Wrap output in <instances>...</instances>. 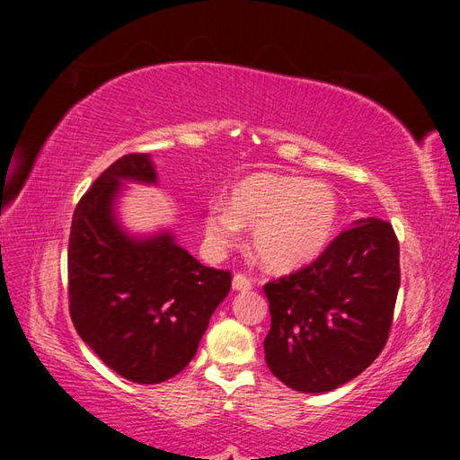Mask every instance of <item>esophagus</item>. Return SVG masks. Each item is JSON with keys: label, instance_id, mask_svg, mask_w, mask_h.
<instances>
[{"label": "esophagus", "instance_id": "34e87169", "mask_svg": "<svg viewBox=\"0 0 460 460\" xmlns=\"http://www.w3.org/2000/svg\"><path fill=\"white\" fill-rule=\"evenodd\" d=\"M251 288H252V280L249 277L241 275V272H237V275L233 277V290L245 292V290H251Z\"/></svg>", "mask_w": 460, "mask_h": 460}]
</instances>
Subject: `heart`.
Wrapping results in <instances>:
<instances>
[{
  "label": "heart",
  "instance_id": "1",
  "mask_svg": "<svg viewBox=\"0 0 460 460\" xmlns=\"http://www.w3.org/2000/svg\"><path fill=\"white\" fill-rule=\"evenodd\" d=\"M338 193L326 183L272 172H255L233 185L225 205H209L205 239L217 251L235 245L251 227L252 247L269 269L295 270L316 261L334 239Z\"/></svg>",
  "mask_w": 460,
  "mask_h": 460
}]
</instances>
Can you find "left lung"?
I'll list each match as a JSON object with an SVG mask.
<instances>
[{
	"mask_svg": "<svg viewBox=\"0 0 460 460\" xmlns=\"http://www.w3.org/2000/svg\"><path fill=\"white\" fill-rule=\"evenodd\" d=\"M399 277L392 223L367 217L341 231L312 265L269 282V369L302 394L358 377L385 346Z\"/></svg>",
	"mask_w": 460,
	"mask_h": 460,
	"instance_id": "obj_1",
	"label": "left lung"
}]
</instances>
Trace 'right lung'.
Segmentation results:
<instances>
[{
	"instance_id": "add662e5",
	"label": "right lung",
	"mask_w": 460,
	"mask_h": 460,
	"mask_svg": "<svg viewBox=\"0 0 460 460\" xmlns=\"http://www.w3.org/2000/svg\"><path fill=\"white\" fill-rule=\"evenodd\" d=\"M158 183L150 154L116 160L83 195L68 239V308L84 344L134 384H162L193 359L231 272L203 267L162 229L119 219L124 183Z\"/></svg>"
}]
</instances>
